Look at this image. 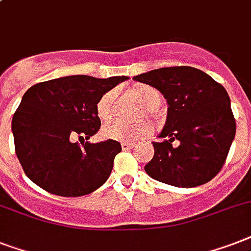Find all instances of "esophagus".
<instances>
[{
	"label": "esophagus",
	"mask_w": 251,
	"mask_h": 251,
	"mask_svg": "<svg viewBox=\"0 0 251 251\" xmlns=\"http://www.w3.org/2000/svg\"><path fill=\"white\" fill-rule=\"evenodd\" d=\"M121 147L124 151H129V150H132V148H134L135 146H134L132 143H127V142H122Z\"/></svg>",
	"instance_id": "esophagus-1"
}]
</instances>
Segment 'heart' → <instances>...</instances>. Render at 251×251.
<instances>
[{"label": "heart", "mask_w": 251, "mask_h": 251, "mask_svg": "<svg viewBox=\"0 0 251 251\" xmlns=\"http://www.w3.org/2000/svg\"><path fill=\"white\" fill-rule=\"evenodd\" d=\"M132 93L135 95L142 104L153 111L160 105L161 94L157 89H154L148 85H140L132 89ZM115 99V91L109 90L101 94L95 104V113L100 121H109L112 117V104ZM153 131V127L148 122L142 124H124V122H113L103 127V135L108 139L122 140L127 143H136L140 140L146 139Z\"/></svg>", "instance_id": "heart-1"}]
</instances>
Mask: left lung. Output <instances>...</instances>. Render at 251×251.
<instances>
[{
	"label": "left lung",
	"instance_id": "obj_1",
	"mask_svg": "<svg viewBox=\"0 0 251 251\" xmlns=\"http://www.w3.org/2000/svg\"><path fill=\"white\" fill-rule=\"evenodd\" d=\"M132 79L157 89L168 100V119L153 142L146 173L174 187L205 184L221 172L235 139L236 120L221 83L193 67H168ZM178 140V146L172 142Z\"/></svg>",
	"mask_w": 251,
	"mask_h": 251
}]
</instances>
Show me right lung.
I'll return each mask as SVG.
<instances>
[{"instance_id":"obj_1","label":"right lung","mask_w":251,"mask_h":251,"mask_svg":"<svg viewBox=\"0 0 251 251\" xmlns=\"http://www.w3.org/2000/svg\"><path fill=\"white\" fill-rule=\"evenodd\" d=\"M129 77L67 76L25 91L11 121L15 153L28 178L64 197L89 195L107 182L121 144L73 142L90 139L100 129L95 104L101 94Z\"/></svg>"}]
</instances>
